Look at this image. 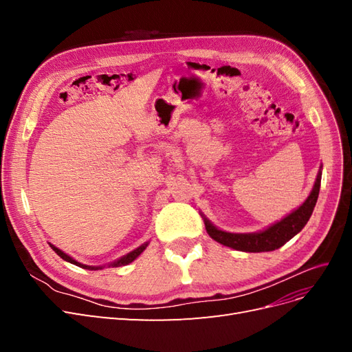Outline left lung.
<instances>
[{"label":"left lung","mask_w":352,"mask_h":352,"mask_svg":"<svg viewBox=\"0 0 352 352\" xmlns=\"http://www.w3.org/2000/svg\"><path fill=\"white\" fill-rule=\"evenodd\" d=\"M320 182H322V172H318L311 194L308 195L304 204L294 212H291L289 216H286L283 220L274 223L273 226H270L269 229H265L263 232H257V233L223 232V230H219L216 226H212L207 219H204L206 229L212 239L233 250L245 251V252H265V251L278 250L283 247L287 241L292 239L298 232H301L302 228L307 225V221L310 220L318 198Z\"/></svg>","instance_id":"left-lung-1"}]
</instances>
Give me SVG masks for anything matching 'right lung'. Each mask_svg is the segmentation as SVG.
<instances>
[{
    "label": "right lung",
    "mask_w": 352,
    "mask_h": 352,
    "mask_svg": "<svg viewBox=\"0 0 352 352\" xmlns=\"http://www.w3.org/2000/svg\"><path fill=\"white\" fill-rule=\"evenodd\" d=\"M145 247H146V243H145V245H142V247H140V248L133 250L132 252H129V254H127V255H124V257H122L120 260L114 261L111 265H113V267H120V265H126V264L132 263V261H133V260L138 257V255H140V254H141V252L145 250ZM51 248L57 252L58 257H61L63 260H66V261H69V263H72V264H74V265H79V267H83V269H91V270H98V269H101V267H91V265H85V264H80V263H78L76 260H73L72 257H69V255H67V254H65V252H63L61 250L56 248L54 245H51Z\"/></svg>",
    "instance_id": "right-lung-1"
}]
</instances>
